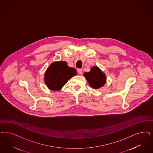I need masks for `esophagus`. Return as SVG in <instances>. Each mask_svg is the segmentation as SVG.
Returning a JSON list of instances; mask_svg holds the SVG:
<instances>
[{
    "mask_svg": "<svg viewBox=\"0 0 153 153\" xmlns=\"http://www.w3.org/2000/svg\"><path fill=\"white\" fill-rule=\"evenodd\" d=\"M77 71H78V73L79 74H82V69H79L77 70Z\"/></svg>",
    "mask_w": 153,
    "mask_h": 153,
    "instance_id": "esophagus-1",
    "label": "esophagus"
}]
</instances>
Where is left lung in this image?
I'll return each mask as SVG.
<instances>
[{
  "label": "left lung",
  "instance_id": "left-lung-1",
  "mask_svg": "<svg viewBox=\"0 0 153 153\" xmlns=\"http://www.w3.org/2000/svg\"><path fill=\"white\" fill-rule=\"evenodd\" d=\"M84 76L90 86L94 89H100L106 82L105 74L97 66L92 67L89 72H85Z\"/></svg>",
  "mask_w": 153,
  "mask_h": 153
}]
</instances>
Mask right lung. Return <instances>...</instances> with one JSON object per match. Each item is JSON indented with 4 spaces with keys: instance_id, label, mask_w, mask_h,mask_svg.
<instances>
[{
    "instance_id": "obj_1",
    "label": "right lung",
    "mask_w": 153,
    "mask_h": 153,
    "mask_svg": "<svg viewBox=\"0 0 153 153\" xmlns=\"http://www.w3.org/2000/svg\"><path fill=\"white\" fill-rule=\"evenodd\" d=\"M76 74V70L69 67L66 62H54L46 71L44 81L49 89L59 91L66 84L69 79Z\"/></svg>"
}]
</instances>
